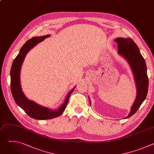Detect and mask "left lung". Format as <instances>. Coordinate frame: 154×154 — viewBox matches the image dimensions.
Wrapping results in <instances>:
<instances>
[{"label": "left lung", "mask_w": 154, "mask_h": 154, "mask_svg": "<svg viewBox=\"0 0 154 154\" xmlns=\"http://www.w3.org/2000/svg\"><path fill=\"white\" fill-rule=\"evenodd\" d=\"M115 41L118 43V53L128 63L134 74L137 87V96L135 102L131 106L128 118L134 115L145 100L149 86V79L147 74V67L145 60L141 55L140 49L130 38H117ZM89 98L90 103L91 100Z\"/></svg>", "instance_id": "8db88e82"}]
</instances>
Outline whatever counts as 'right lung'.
Wrapping results in <instances>:
<instances>
[{
  "instance_id": "right-lung-1",
  "label": "right lung",
  "mask_w": 154,
  "mask_h": 154,
  "mask_svg": "<svg viewBox=\"0 0 154 154\" xmlns=\"http://www.w3.org/2000/svg\"><path fill=\"white\" fill-rule=\"evenodd\" d=\"M50 36V35H47L39 37H33L32 39L28 40L21 48L19 54L14 60L10 71L11 90L16 103L29 116L38 120L50 119L60 116L64 111L68 102L69 97L76 87L75 86L69 91L67 96H66L64 102L58 108L55 109L44 106L33 100H29L24 94L20 85V74L24 58L27 53L37 44Z\"/></svg>"
}]
</instances>
